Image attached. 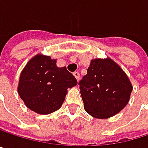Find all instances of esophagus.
<instances>
[{
    "label": "esophagus",
    "instance_id": "34e87169",
    "mask_svg": "<svg viewBox=\"0 0 148 148\" xmlns=\"http://www.w3.org/2000/svg\"><path fill=\"white\" fill-rule=\"evenodd\" d=\"M73 76L76 78L77 81L80 80V73H79V72H75V73H73Z\"/></svg>",
    "mask_w": 148,
    "mask_h": 148
}]
</instances>
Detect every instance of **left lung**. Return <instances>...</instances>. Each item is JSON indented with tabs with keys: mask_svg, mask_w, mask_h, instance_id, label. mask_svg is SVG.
Instances as JSON below:
<instances>
[{
	"mask_svg": "<svg viewBox=\"0 0 148 148\" xmlns=\"http://www.w3.org/2000/svg\"><path fill=\"white\" fill-rule=\"evenodd\" d=\"M79 84L84 109L97 119L120 113L127 105L133 90L127 73L110 57L92 60Z\"/></svg>",
	"mask_w": 148,
	"mask_h": 148,
	"instance_id": "1",
	"label": "left lung"
}]
</instances>
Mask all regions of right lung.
<instances>
[{
  "instance_id": "right-lung-1",
  "label": "right lung",
  "mask_w": 148,
  "mask_h": 148,
  "mask_svg": "<svg viewBox=\"0 0 148 148\" xmlns=\"http://www.w3.org/2000/svg\"><path fill=\"white\" fill-rule=\"evenodd\" d=\"M76 85L75 77L66 66H57L56 59L37 53L22 69L17 91L27 108L48 114L62 106L67 88Z\"/></svg>"
}]
</instances>
